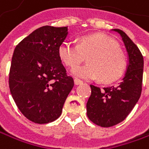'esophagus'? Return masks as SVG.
<instances>
[{"instance_id":"1","label":"esophagus","mask_w":149,"mask_h":149,"mask_svg":"<svg viewBox=\"0 0 149 149\" xmlns=\"http://www.w3.org/2000/svg\"><path fill=\"white\" fill-rule=\"evenodd\" d=\"M82 83V81H81V80H79V79H74V84L75 85H79V84H81Z\"/></svg>"}]
</instances>
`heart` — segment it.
I'll use <instances>...</instances> for the list:
<instances>
[{
	"mask_svg": "<svg viewBox=\"0 0 149 149\" xmlns=\"http://www.w3.org/2000/svg\"><path fill=\"white\" fill-rule=\"evenodd\" d=\"M61 61L70 68L79 65L87 57L89 63L75 69L73 74L82 79H97L111 82L120 78L126 68V57L111 38L100 34L86 35L78 43L63 42L59 47Z\"/></svg>",
	"mask_w": 149,
	"mask_h": 149,
	"instance_id": "heart-1",
	"label": "heart"
}]
</instances>
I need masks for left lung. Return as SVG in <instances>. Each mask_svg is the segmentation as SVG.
I'll list each match as a JSON object with an SVG mask.
<instances>
[{"label": "left lung", "instance_id": "1", "mask_svg": "<svg viewBox=\"0 0 149 149\" xmlns=\"http://www.w3.org/2000/svg\"><path fill=\"white\" fill-rule=\"evenodd\" d=\"M122 37L129 56V65L123 81L117 86L99 88L90 85L91 95L87 103V116L102 127L122 122L138 102L142 90L143 56L137 45L121 30L114 29Z\"/></svg>", "mask_w": 149, "mask_h": 149}]
</instances>
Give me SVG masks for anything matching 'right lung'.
Masks as SVG:
<instances>
[{
    "instance_id": "add662e5",
    "label": "right lung",
    "mask_w": 149,
    "mask_h": 149,
    "mask_svg": "<svg viewBox=\"0 0 149 149\" xmlns=\"http://www.w3.org/2000/svg\"><path fill=\"white\" fill-rule=\"evenodd\" d=\"M68 26H43L24 38L13 53L8 84L12 97L29 120H56L74 87L59 55Z\"/></svg>"
}]
</instances>
